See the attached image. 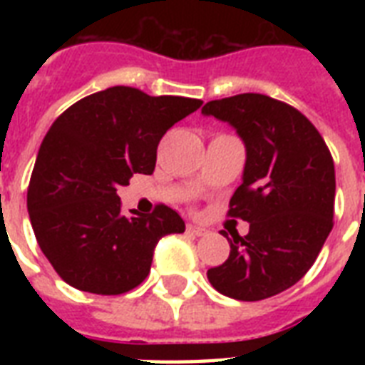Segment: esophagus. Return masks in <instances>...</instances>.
Masks as SVG:
<instances>
[{
  "label": "esophagus",
  "mask_w": 365,
  "mask_h": 365,
  "mask_svg": "<svg viewBox=\"0 0 365 365\" xmlns=\"http://www.w3.org/2000/svg\"><path fill=\"white\" fill-rule=\"evenodd\" d=\"M187 233L195 235V237H205V235L208 233V229L200 227L197 223H187Z\"/></svg>",
  "instance_id": "obj_1"
}]
</instances>
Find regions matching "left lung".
<instances>
[{"label":"left lung","mask_w":365,"mask_h":365,"mask_svg":"<svg viewBox=\"0 0 365 365\" xmlns=\"http://www.w3.org/2000/svg\"><path fill=\"white\" fill-rule=\"evenodd\" d=\"M202 113L229 123L246 145L227 216L250 223L246 237L223 233L229 257L206 274L227 297L267 299L305 277L334 227V159L301 111L265 94L212 100Z\"/></svg>","instance_id":"1"}]
</instances>
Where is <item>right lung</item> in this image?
Listing matches in <instances>:
<instances>
[{
	"label": "right lung",
	"instance_id": "add662e5",
	"mask_svg": "<svg viewBox=\"0 0 365 365\" xmlns=\"http://www.w3.org/2000/svg\"><path fill=\"white\" fill-rule=\"evenodd\" d=\"M202 106L183 96H149L110 87L70 106L48 128L28 185L37 244L73 288L119 295L142 284L165 235L183 233L176 210L121 214L117 187L153 174L166 130Z\"/></svg>",
	"mask_w": 365,
	"mask_h": 365
}]
</instances>
